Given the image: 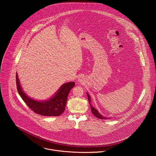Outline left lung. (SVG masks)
<instances>
[{
  "instance_id": "8db88e82",
  "label": "left lung",
  "mask_w": 156,
  "mask_h": 156,
  "mask_svg": "<svg viewBox=\"0 0 156 156\" xmlns=\"http://www.w3.org/2000/svg\"><path fill=\"white\" fill-rule=\"evenodd\" d=\"M87 98H88V101H89V102H90V107H91V112H92V113H93V114L95 116V117H96L97 118H98V119H104V120H105V119H109V118H107V117H103L102 115H101L99 113V112L95 108H94L93 107V106L91 104V98H90V95L88 94V93H87Z\"/></svg>"
}]
</instances>
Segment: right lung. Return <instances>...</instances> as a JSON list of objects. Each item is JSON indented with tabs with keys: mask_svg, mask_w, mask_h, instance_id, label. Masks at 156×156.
<instances>
[{
	"mask_svg": "<svg viewBox=\"0 0 156 156\" xmlns=\"http://www.w3.org/2000/svg\"><path fill=\"white\" fill-rule=\"evenodd\" d=\"M16 83L18 94L27 105L35 113L43 116H59L64 111L68 95L75 86V82H69L63 84L57 92L48 100L38 101L28 96L21 87L17 73L16 74Z\"/></svg>",
	"mask_w": 156,
	"mask_h": 156,
	"instance_id": "1",
	"label": "right lung"
}]
</instances>
